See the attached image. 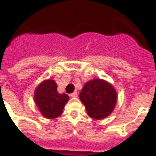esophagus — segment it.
Instances as JSON below:
<instances>
[{
	"label": "esophagus",
	"instance_id": "34e87169",
	"mask_svg": "<svg viewBox=\"0 0 156 156\" xmlns=\"http://www.w3.org/2000/svg\"><path fill=\"white\" fill-rule=\"evenodd\" d=\"M70 96L72 98H75L78 96V91H73L72 94H70Z\"/></svg>",
	"mask_w": 156,
	"mask_h": 156
}]
</instances>
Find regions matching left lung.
I'll return each instance as SVG.
<instances>
[{
    "instance_id": "1",
    "label": "left lung",
    "mask_w": 156,
    "mask_h": 156,
    "mask_svg": "<svg viewBox=\"0 0 156 156\" xmlns=\"http://www.w3.org/2000/svg\"><path fill=\"white\" fill-rule=\"evenodd\" d=\"M79 97L89 116L95 120L108 116L116 103V92L113 87L101 79H93L86 83Z\"/></svg>"
}]
</instances>
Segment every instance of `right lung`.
Returning <instances> with one entry per match:
<instances>
[{
  "instance_id": "obj_1",
  "label": "right lung",
  "mask_w": 156,
  "mask_h": 156,
  "mask_svg": "<svg viewBox=\"0 0 156 156\" xmlns=\"http://www.w3.org/2000/svg\"><path fill=\"white\" fill-rule=\"evenodd\" d=\"M57 85L53 80L43 82L35 92V103L43 116L48 119L58 117L63 112L65 104L69 100L66 94L57 92Z\"/></svg>"
}]
</instances>
